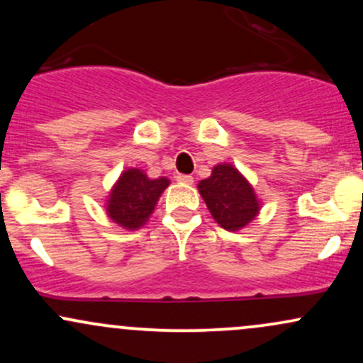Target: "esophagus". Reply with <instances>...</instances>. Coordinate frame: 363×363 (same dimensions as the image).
Listing matches in <instances>:
<instances>
[{
    "mask_svg": "<svg viewBox=\"0 0 363 363\" xmlns=\"http://www.w3.org/2000/svg\"><path fill=\"white\" fill-rule=\"evenodd\" d=\"M176 179H177V182H181V184H193L194 182L193 176H186V174H179Z\"/></svg>",
    "mask_w": 363,
    "mask_h": 363,
    "instance_id": "1",
    "label": "esophagus"
}]
</instances>
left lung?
<instances>
[{
    "mask_svg": "<svg viewBox=\"0 0 363 363\" xmlns=\"http://www.w3.org/2000/svg\"><path fill=\"white\" fill-rule=\"evenodd\" d=\"M198 189L215 222L228 232L240 230L259 211L252 186L230 164L213 167L211 176L203 179Z\"/></svg>",
    "mask_w": 363,
    "mask_h": 363,
    "instance_id": "8db88e82",
    "label": "left lung"
}]
</instances>
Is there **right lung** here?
<instances>
[{
	"label": "right lung",
	"mask_w": 363,
	"mask_h": 363,
	"mask_svg": "<svg viewBox=\"0 0 363 363\" xmlns=\"http://www.w3.org/2000/svg\"><path fill=\"white\" fill-rule=\"evenodd\" d=\"M169 186V179H148L140 169H128L121 174L119 181L112 187L107 215L121 227L135 230L147 223L155 205Z\"/></svg>",
	"instance_id": "add662e5"
}]
</instances>
